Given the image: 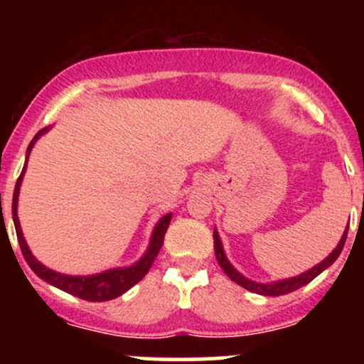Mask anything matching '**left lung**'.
Returning a JSON list of instances; mask_svg holds the SVG:
<instances>
[{
    "mask_svg": "<svg viewBox=\"0 0 364 364\" xmlns=\"http://www.w3.org/2000/svg\"><path fill=\"white\" fill-rule=\"evenodd\" d=\"M347 232H348V227L345 229L343 236H341L338 247L335 248L331 253H329V257H326L324 260H322L321 264H317L315 267H311V269H308L306 273L299 274V277H294V278H289V280H282V282H274V284H255V282L248 280V278H245L243 274L237 273L236 269H234L232 266H230V262L227 260L225 253H223V248H222V243H220V237H218V232L215 230V234H213V237H215V253H216V260H218L220 267L223 269V273L227 274V277L230 278L232 282H236L237 285H241L243 289H247V291L250 292H255V294H260V296H284V294H289V292L296 291V289L303 287V285L310 284L311 280H314L315 277H318V274L322 273V271L326 269V267L331 266L333 262H335L336 259H338V255L343 250V245H345V240H347Z\"/></svg>",
    "mask_w": 364,
    "mask_h": 364,
    "instance_id": "8db88e82",
    "label": "left lung"
}]
</instances>
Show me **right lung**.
I'll return each instance as SVG.
<instances>
[{"instance_id":"right-lung-1","label":"right lung","mask_w":364,"mask_h":364,"mask_svg":"<svg viewBox=\"0 0 364 364\" xmlns=\"http://www.w3.org/2000/svg\"><path fill=\"white\" fill-rule=\"evenodd\" d=\"M46 130L47 128H42V130L33 137V141L29 142L28 156H29V151H31L33 144L36 142V139H38ZM24 171H26V165L23 172H21L19 179H17L16 190H14L12 215H14V223H16V232H17V240H19L21 252H23L26 262L29 264V267H31V269L35 271L42 280H46L47 284L54 285V287L61 289V291L68 292V294L97 303V301H109V299H114V297L124 294L128 289L134 287L137 282H141L142 278L146 277V273H148L149 267H151L153 262H155L156 255H159L161 245H164V236L165 232H167V227L172 218L171 213L165 215L159 222L155 232H153L148 252H146V255L142 257L137 264H134V266L130 267H123V269L105 271V273L95 274V277H67V274L56 273V271H50L47 269L46 266H42V264L31 255L28 245H26L23 237V230H21V225H19V218H17V197H19V186H21V181H23Z\"/></svg>"}]
</instances>
